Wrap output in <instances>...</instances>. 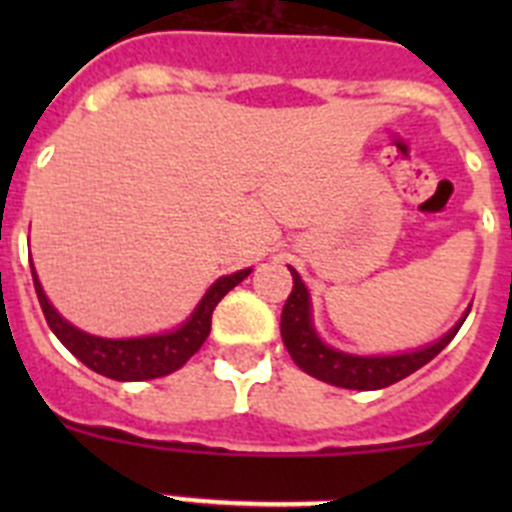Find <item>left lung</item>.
<instances>
[{"label":"left lung","mask_w":512,"mask_h":512,"mask_svg":"<svg viewBox=\"0 0 512 512\" xmlns=\"http://www.w3.org/2000/svg\"><path fill=\"white\" fill-rule=\"evenodd\" d=\"M289 271H292L295 287H292V295L287 297L282 307V325L279 328H282L284 346H287L289 356L302 372L320 379V382L333 384V387H343V390H382V387H390V384L410 377L413 372H418L420 366L428 364L433 356H438L443 348L449 346L451 338L456 336V330L461 328V323L469 315L467 310L449 333H443L438 341L415 348V351L387 356L346 354V351L328 346L318 336V330L312 325L310 292H307L305 282L292 266H289Z\"/></svg>","instance_id":"left-lung-1"}]
</instances>
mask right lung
I'll return each mask as SVG.
<instances>
[{
    "label": "right lung",
    "mask_w": 512,
    "mask_h": 512,
    "mask_svg": "<svg viewBox=\"0 0 512 512\" xmlns=\"http://www.w3.org/2000/svg\"><path fill=\"white\" fill-rule=\"evenodd\" d=\"M30 269H33V284L43 315L58 341L69 348L81 364H87L92 372L117 379V382H143V379L166 377V374L182 369L210 336L212 310L217 307V302L251 274V269H241L217 279L197 302L192 315L182 325H176L174 330L140 338H102L76 328L63 318L61 312L51 305V300L45 297L33 261H30Z\"/></svg>",
    "instance_id": "1"
}]
</instances>
